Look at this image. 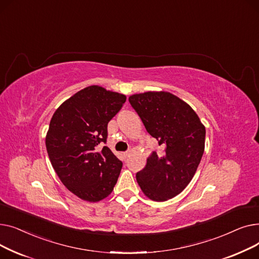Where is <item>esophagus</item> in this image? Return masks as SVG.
I'll return each instance as SVG.
<instances>
[{
	"instance_id": "esophagus-1",
	"label": "esophagus",
	"mask_w": 259,
	"mask_h": 259,
	"mask_svg": "<svg viewBox=\"0 0 259 259\" xmlns=\"http://www.w3.org/2000/svg\"><path fill=\"white\" fill-rule=\"evenodd\" d=\"M121 155L124 156V158L126 159V158L129 156V152H128V151H127V152H124V153H121Z\"/></svg>"
}]
</instances>
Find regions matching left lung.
Segmentation results:
<instances>
[{
	"instance_id": "left-lung-1",
	"label": "left lung",
	"mask_w": 259,
	"mask_h": 259,
	"mask_svg": "<svg viewBox=\"0 0 259 259\" xmlns=\"http://www.w3.org/2000/svg\"><path fill=\"white\" fill-rule=\"evenodd\" d=\"M129 102L141 117L147 132L165 148L147 158L146 167L137 173L144 194L165 201L189 185L205 150L206 128L186 102L166 91L133 94Z\"/></svg>"
}]
</instances>
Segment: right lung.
<instances>
[{
  "mask_svg": "<svg viewBox=\"0 0 259 259\" xmlns=\"http://www.w3.org/2000/svg\"><path fill=\"white\" fill-rule=\"evenodd\" d=\"M126 95L89 86L65 101L51 117L46 148L64 186L90 202L112 192L122 162L107 146L108 122L120 110Z\"/></svg>",
  "mask_w": 259,
  "mask_h": 259,
  "instance_id": "add662e5",
  "label": "right lung"
}]
</instances>
